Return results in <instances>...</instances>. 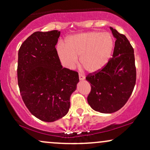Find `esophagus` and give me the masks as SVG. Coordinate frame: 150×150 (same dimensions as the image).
<instances>
[{"label":"esophagus","instance_id":"34e87169","mask_svg":"<svg viewBox=\"0 0 150 150\" xmlns=\"http://www.w3.org/2000/svg\"><path fill=\"white\" fill-rule=\"evenodd\" d=\"M79 79H80V80H83L84 79H85V77L82 75H81V74H79Z\"/></svg>","mask_w":150,"mask_h":150}]
</instances>
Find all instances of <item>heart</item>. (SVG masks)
<instances>
[{
  "instance_id": "b5f03b06",
  "label": "heart",
  "mask_w": 150,
  "mask_h": 150,
  "mask_svg": "<svg viewBox=\"0 0 150 150\" xmlns=\"http://www.w3.org/2000/svg\"><path fill=\"white\" fill-rule=\"evenodd\" d=\"M113 49V38L108 33L89 32L71 36L65 46L59 44L57 54L63 66L75 68L80 58V65L86 71L94 73L108 63Z\"/></svg>"
}]
</instances>
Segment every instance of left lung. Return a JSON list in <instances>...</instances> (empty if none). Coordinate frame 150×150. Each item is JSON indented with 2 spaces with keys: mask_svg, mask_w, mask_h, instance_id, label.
<instances>
[{
  "mask_svg": "<svg viewBox=\"0 0 150 150\" xmlns=\"http://www.w3.org/2000/svg\"><path fill=\"white\" fill-rule=\"evenodd\" d=\"M116 38L113 57L101 70L89 73L87 97L89 106L101 113L116 112L126 104L136 82L135 55L132 46L124 34L111 27Z\"/></svg>",
  "mask_w": 150,
  "mask_h": 150,
  "instance_id": "1",
  "label": "left lung"
}]
</instances>
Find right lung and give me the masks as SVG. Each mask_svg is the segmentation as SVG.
<instances>
[{"instance_id": "1", "label": "right lung", "mask_w": 150, "mask_h": 150, "mask_svg": "<svg viewBox=\"0 0 150 150\" xmlns=\"http://www.w3.org/2000/svg\"><path fill=\"white\" fill-rule=\"evenodd\" d=\"M60 32H35L18 51V82L25 106L46 122L65 116L79 82L78 73L63 68L56 45Z\"/></svg>"}]
</instances>
